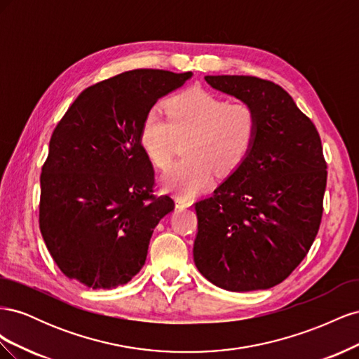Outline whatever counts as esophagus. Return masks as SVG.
Listing matches in <instances>:
<instances>
[{"mask_svg": "<svg viewBox=\"0 0 359 359\" xmlns=\"http://www.w3.org/2000/svg\"><path fill=\"white\" fill-rule=\"evenodd\" d=\"M175 203H177V208H189V206L191 205V201L184 199V198H177Z\"/></svg>", "mask_w": 359, "mask_h": 359, "instance_id": "esophagus-1", "label": "esophagus"}]
</instances>
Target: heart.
Listing matches in <instances>:
<instances>
[{"label":"heart","mask_w":359,"mask_h":359,"mask_svg":"<svg viewBox=\"0 0 359 359\" xmlns=\"http://www.w3.org/2000/svg\"><path fill=\"white\" fill-rule=\"evenodd\" d=\"M259 130L255 109L232 103L205 90H189L172 97L168 115L149 111L140 127V147L158 169L170 165L178 137H190L189 160L173 165L163 177L165 189L191 198L212 180V169L227 175L241 166L252 151Z\"/></svg>","instance_id":"1"}]
</instances>
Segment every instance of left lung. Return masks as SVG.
Wrapping results in <instances>:
<instances>
[{
  "label": "left lung",
  "mask_w": 359,
  "mask_h": 359,
  "mask_svg": "<svg viewBox=\"0 0 359 359\" xmlns=\"http://www.w3.org/2000/svg\"><path fill=\"white\" fill-rule=\"evenodd\" d=\"M205 81L252 106L259 130L241 166L194 205V264L224 290L269 289L290 276L318 235L327 187L320 137L274 82L229 74Z\"/></svg>",
  "instance_id": "left-lung-1"
}]
</instances>
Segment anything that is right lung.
<instances>
[{
	"instance_id": "obj_1",
	"label": "right lung",
	"mask_w": 359,
	"mask_h": 359,
	"mask_svg": "<svg viewBox=\"0 0 359 359\" xmlns=\"http://www.w3.org/2000/svg\"><path fill=\"white\" fill-rule=\"evenodd\" d=\"M191 72L137 69L82 91L55 127L40 175V232L64 276L90 289L132 280L169 196L154 198L140 127Z\"/></svg>"
}]
</instances>
